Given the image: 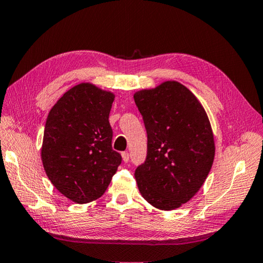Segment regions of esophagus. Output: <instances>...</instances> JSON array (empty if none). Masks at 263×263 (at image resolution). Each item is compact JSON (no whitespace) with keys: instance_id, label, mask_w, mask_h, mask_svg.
I'll return each mask as SVG.
<instances>
[{"instance_id":"34e87169","label":"esophagus","mask_w":263,"mask_h":263,"mask_svg":"<svg viewBox=\"0 0 263 263\" xmlns=\"http://www.w3.org/2000/svg\"><path fill=\"white\" fill-rule=\"evenodd\" d=\"M122 159L124 162H128V159H130V155H128L127 152H123L122 153Z\"/></svg>"}]
</instances>
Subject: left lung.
Returning <instances> with one entry per match:
<instances>
[{"instance_id":"1","label":"left lung","mask_w":263,"mask_h":263,"mask_svg":"<svg viewBox=\"0 0 263 263\" xmlns=\"http://www.w3.org/2000/svg\"><path fill=\"white\" fill-rule=\"evenodd\" d=\"M147 131V157L135 173L148 203L174 211L201 189L215 156L211 122L197 97L175 80L133 95Z\"/></svg>"}]
</instances>
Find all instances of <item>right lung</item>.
Listing matches in <instances>:
<instances>
[{"label":"right lung","mask_w":263,"mask_h":263,"mask_svg":"<svg viewBox=\"0 0 263 263\" xmlns=\"http://www.w3.org/2000/svg\"><path fill=\"white\" fill-rule=\"evenodd\" d=\"M114 100L109 90L82 83L62 95L47 117L42 164L56 190L73 202L101 197L122 162L111 147Z\"/></svg>","instance_id":"add662e5"}]
</instances>
